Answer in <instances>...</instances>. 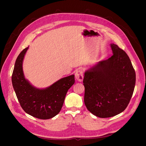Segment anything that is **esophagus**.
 <instances>
[{
    "instance_id": "obj_1",
    "label": "esophagus",
    "mask_w": 146,
    "mask_h": 146,
    "mask_svg": "<svg viewBox=\"0 0 146 146\" xmlns=\"http://www.w3.org/2000/svg\"><path fill=\"white\" fill-rule=\"evenodd\" d=\"M75 77L78 82H82L83 79V72L82 69L77 70L76 74H75Z\"/></svg>"
}]
</instances>
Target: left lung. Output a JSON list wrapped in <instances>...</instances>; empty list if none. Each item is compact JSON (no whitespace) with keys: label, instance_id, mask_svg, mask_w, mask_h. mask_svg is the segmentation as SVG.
I'll return each instance as SVG.
<instances>
[{"label":"left lung","instance_id":"left-lung-1","mask_svg":"<svg viewBox=\"0 0 146 146\" xmlns=\"http://www.w3.org/2000/svg\"><path fill=\"white\" fill-rule=\"evenodd\" d=\"M113 55L85 72L84 102L99 117H110L124 111L133 95L136 74L129 56L111 44Z\"/></svg>","mask_w":146,"mask_h":146}]
</instances>
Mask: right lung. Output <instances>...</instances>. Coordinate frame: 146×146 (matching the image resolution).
<instances>
[{"mask_svg": "<svg viewBox=\"0 0 146 146\" xmlns=\"http://www.w3.org/2000/svg\"><path fill=\"white\" fill-rule=\"evenodd\" d=\"M28 48H24L16 60L11 77L13 88L25 113L41 119L52 118L62 108L66 93L75 83L74 75L61 78L44 89L34 87L23 72V60Z\"/></svg>", "mask_w": 146, "mask_h": 146, "instance_id": "right-lung-1", "label": "right lung"}]
</instances>
